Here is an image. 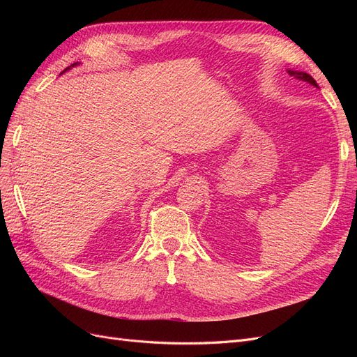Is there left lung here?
<instances>
[{"mask_svg":"<svg viewBox=\"0 0 357 357\" xmlns=\"http://www.w3.org/2000/svg\"><path fill=\"white\" fill-rule=\"evenodd\" d=\"M287 73H289V75H294V77H296V79H299V80H302V82H307V83H310L311 86H314V88L319 89V84L316 83L314 79L311 77L310 74H307V73H304V71H294V70H287Z\"/></svg>","mask_w":357,"mask_h":357,"instance_id":"obj_1","label":"left lung"}]
</instances>
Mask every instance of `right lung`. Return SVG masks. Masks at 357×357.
<instances>
[{"instance_id":"1","label":"right lung","mask_w":357,"mask_h":357,"mask_svg":"<svg viewBox=\"0 0 357 357\" xmlns=\"http://www.w3.org/2000/svg\"><path fill=\"white\" fill-rule=\"evenodd\" d=\"M75 66H79V62H75V63H73V66H70V67H68V68H66V70H63V71H62V73H66V71H68V70H70V68H73V67H75ZM62 73H61V74H62Z\"/></svg>"}]
</instances>
